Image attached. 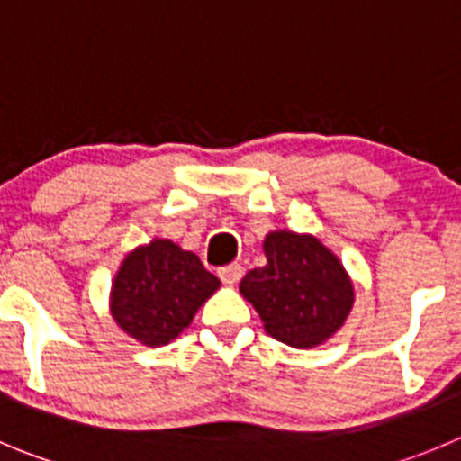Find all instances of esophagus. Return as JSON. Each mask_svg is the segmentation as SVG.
Wrapping results in <instances>:
<instances>
[{
  "mask_svg": "<svg viewBox=\"0 0 461 461\" xmlns=\"http://www.w3.org/2000/svg\"><path fill=\"white\" fill-rule=\"evenodd\" d=\"M217 274H219V278H221L226 285H238L240 278H242L244 269H242V265H238V262H233V265L221 267V269H219Z\"/></svg>",
  "mask_w": 461,
  "mask_h": 461,
  "instance_id": "esophagus-1",
  "label": "esophagus"
}]
</instances>
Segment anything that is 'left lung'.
Here are the masks:
<instances>
[{"instance_id": "left-lung-1", "label": "left lung", "mask_w": 461, "mask_h": 461, "mask_svg": "<svg viewBox=\"0 0 461 461\" xmlns=\"http://www.w3.org/2000/svg\"><path fill=\"white\" fill-rule=\"evenodd\" d=\"M262 251L267 265L244 276L240 294L260 314L267 335L292 348L326 344L355 303L346 267L319 238L285 228L267 233Z\"/></svg>"}]
</instances>
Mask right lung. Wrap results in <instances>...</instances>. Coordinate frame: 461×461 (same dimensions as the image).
<instances>
[{"label":"right lung","instance_id":"right-lung-1","mask_svg":"<svg viewBox=\"0 0 461 461\" xmlns=\"http://www.w3.org/2000/svg\"><path fill=\"white\" fill-rule=\"evenodd\" d=\"M199 256L165 238L126 253L113 278L111 308L117 326L142 346H167L192 323L219 289Z\"/></svg>","mask_w":461,"mask_h":461}]
</instances>
